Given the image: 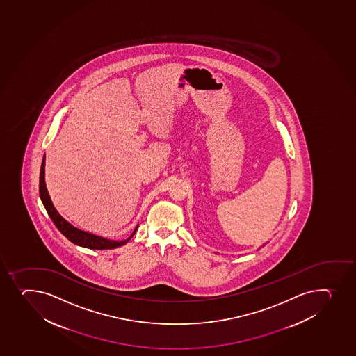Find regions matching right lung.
I'll list each match as a JSON object with an SVG mask.
<instances>
[{
    "label": "right lung",
    "instance_id": "1",
    "mask_svg": "<svg viewBox=\"0 0 356 356\" xmlns=\"http://www.w3.org/2000/svg\"><path fill=\"white\" fill-rule=\"evenodd\" d=\"M44 165L45 156L43 158L42 167H40V200L43 202L45 209L48 211V215L51 218L52 222L57 227V229L62 232L63 235L65 236L66 238L69 239L70 242L74 243V244H77V245L95 250L115 249L118 246L125 245L126 243L132 238L138 227H136V230L133 231L132 236L129 238L121 241V242H117V241H110V239L103 238V237H99V236L92 235V234H88V232H85V231L79 230L77 227H74V225H71L67 220H64L59 215L58 211L55 209V207L52 204L51 198L49 196L48 191H47V187H45Z\"/></svg>",
    "mask_w": 356,
    "mask_h": 356
}]
</instances>
